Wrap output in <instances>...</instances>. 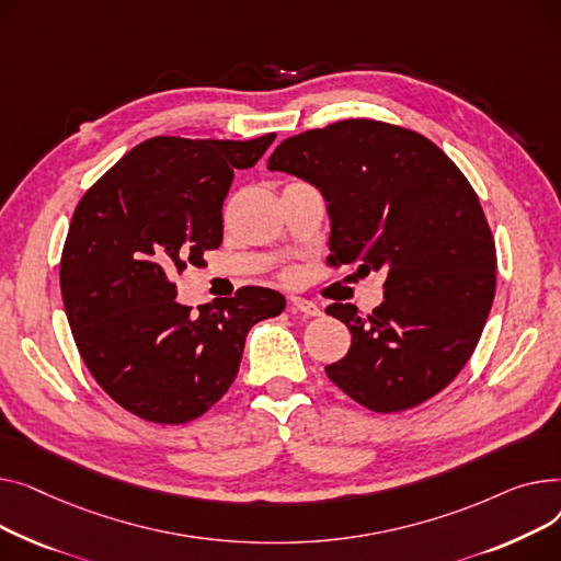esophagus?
Wrapping results in <instances>:
<instances>
[{
    "instance_id": "34e87169",
    "label": "esophagus",
    "mask_w": 561,
    "mask_h": 561,
    "mask_svg": "<svg viewBox=\"0 0 561 561\" xmlns=\"http://www.w3.org/2000/svg\"><path fill=\"white\" fill-rule=\"evenodd\" d=\"M289 310L301 312L306 317H319L321 314V310L312 301H306V299H301V296H289Z\"/></svg>"
}]
</instances>
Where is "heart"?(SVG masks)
Instances as JSON below:
<instances>
[{
    "label": "heart",
    "instance_id": "obj_1",
    "mask_svg": "<svg viewBox=\"0 0 561 561\" xmlns=\"http://www.w3.org/2000/svg\"><path fill=\"white\" fill-rule=\"evenodd\" d=\"M285 278H291V272H287V274H285Z\"/></svg>",
    "mask_w": 561,
    "mask_h": 561
}]
</instances>
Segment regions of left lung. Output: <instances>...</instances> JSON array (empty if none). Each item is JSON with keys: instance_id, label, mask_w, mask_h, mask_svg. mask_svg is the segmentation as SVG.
<instances>
[{"instance_id": "1", "label": "left lung", "mask_w": 561, "mask_h": 561, "mask_svg": "<svg viewBox=\"0 0 561 561\" xmlns=\"http://www.w3.org/2000/svg\"><path fill=\"white\" fill-rule=\"evenodd\" d=\"M270 170L325 196L328 267L387 274L374 312L325 308L351 331L328 378L382 414L433 399L465 369L496 291V244L467 176L416 130L365 117L283 140Z\"/></svg>"}]
</instances>
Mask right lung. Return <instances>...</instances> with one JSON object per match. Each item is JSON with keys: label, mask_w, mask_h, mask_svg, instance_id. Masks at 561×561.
<instances>
[{"label": "right lung", "mask_w": 561, "mask_h": 561, "mask_svg": "<svg viewBox=\"0 0 561 561\" xmlns=\"http://www.w3.org/2000/svg\"><path fill=\"white\" fill-rule=\"evenodd\" d=\"M276 134L255 140L158 136L119 158L72 215L60 294L88 371L126 412L179 425L233 385L251 325L283 312V294L244 285L202 306L176 283L224 238V199Z\"/></svg>", "instance_id": "add662e5"}]
</instances>
